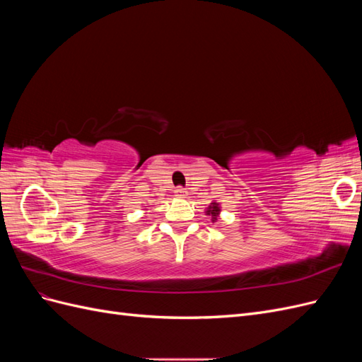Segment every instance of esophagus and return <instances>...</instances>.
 Instances as JSON below:
<instances>
[{
    "label": "esophagus",
    "mask_w": 362,
    "mask_h": 362,
    "mask_svg": "<svg viewBox=\"0 0 362 362\" xmlns=\"http://www.w3.org/2000/svg\"><path fill=\"white\" fill-rule=\"evenodd\" d=\"M173 193H175V196H178V198H185V196H187V190L182 187H177Z\"/></svg>",
    "instance_id": "obj_1"
}]
</instances>
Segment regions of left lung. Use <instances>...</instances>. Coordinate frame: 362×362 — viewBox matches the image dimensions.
<instances>
[{
	"label": "left lung",
	"mask_w": 362,
	"mask_h": 362,
	"mask_svg": "<svg viewBox=\"0 0 362 362\" xmlns=\"http://www.w3.org/2000/svg\"><path fill=\"white\" fill-rule=\"evenodd\" d=\"M205 214L211 216V222H216L218 214H221V205H218V202H211V205H208Z\"/></svg>",
	"instance_id": "8db88e82"
}]
</instances>
